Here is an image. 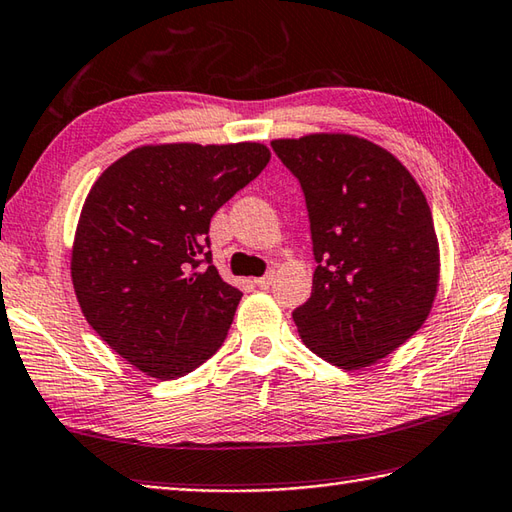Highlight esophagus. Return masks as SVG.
<instances>
[{"label": "esophagus", "instance_id": "obj_1", "mask_svg": "<svg viewBox=\"0 0 512 512\" xmlns=\"http://www.w3.org/2000/svg\"><path fill=\"white\" fill-rule=\"evenodd\" d=\"M273 279H275V273H266L264 277H257V279H255V286L266 290V288L273 286Z\"/></svg>", "mask_w": 512, "mask_h": 512}]
</instances>
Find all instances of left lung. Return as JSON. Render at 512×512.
<instances>
[{"mask_svg":"<svg viewBox=\"0 0 512 512\" xmlns=\"http://www.w3.org/2000/svg\"><path fill=\"white\" fill-rule=\"evenodd\" d=\"M304 188L317 268L293 319L306 348L344 370L393 353L428 319L439 242L426 195L370 139L310 133L273 139Z\"/></svg>","mask_w":512,"mask_h":512,"instance_id":"obj_1","label":"left lung"}]
</instances>
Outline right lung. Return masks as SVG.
<instances>
[{
    "label": "right lung",
    "mask_w": 512,
    "mask_h": 512,
    "mask_svg": "<svg viewBox=\"0 0 512 512\" xmlns=\"http://www.w3.org/2000/svg\"><path fill=\"white\" fill-rule=\"evenodd\" d=\"M268 162L259 142L146 144L88 190L70 250L77 302L144 375L184 377L224 344L242 293L210 264L208 226Z\"/></svg>",
    "instance_id": "obj_1"
}]
</instances>
